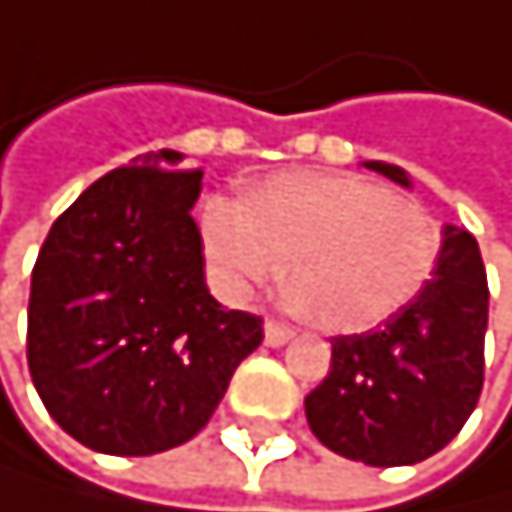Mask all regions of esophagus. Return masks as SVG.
Listing matches in <instances>:
<instances>
[{"instance_id": "34e87169", "label": "esophagus", "mask_w": 512, "mask_h": 512, "mask_svg": "<svg viewBox=\"0 0 512 512\" xmlns=\"http://www.w3.org/2000/svg\"><path fill=\"white\" fill-rule=\"evenodd\" d=\"M291 336H295V330H291L288 323H282V320H266V346H285Z\"/></svg>"}]
</instances>
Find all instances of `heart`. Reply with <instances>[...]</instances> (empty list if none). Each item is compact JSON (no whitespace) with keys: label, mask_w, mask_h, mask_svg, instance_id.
<instances>
[{"label":"heart","mask_w":512,"mask_h":512,"mask_svg":"<svg viewBox=\"0 0 512 512\" xmlns=\"http://www.w3.org/2000/svg\"><path fill=\"white\" fill-rule=\"evenodd\" d=\"M201 240L221 282L246 295L291 259L288 285L320 327L368 330L420 295L439 227L417 201L356 176L288 172L250 195L201 205Z\"/></svg>","instance_id":"1"}]
</instances>
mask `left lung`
<instances>
[{
    "label": "left lung",
    "instance_id": "1",
    "mask_svg": "<svg viewBox=\"0 0 512 512\" xmlns=\"http://www.w3.org/2000/svg\"><path fill=\"white\" fill-rule=\"evenodd\" d=\"M401 185L407 172L365 163ZM487 272L478 240L446 227L423 291L381 327L333 336L330 372L304 397L311 433L336 455L375 468L446 449L484 388Z\"/></svg>",
    "mask_w": 512,
    "mask_h": 512
}]
</instances>
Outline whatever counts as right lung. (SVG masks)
I'll return each mask as SVG.
<instances>
[{
	"label": "right lung",
	"instance_id": "add662e5",
	"mask_svg": "<svg viewBox=\"0 0 512 512\" xmlns=\"http://www.w3.org/2000/svg\"><path fill=\"white\" fill-rule=\"evenodd\" d=\"M147 153L66 208L37 253L28 368L47 413L105 455H156L211 420L262 317L205 285L192 205L201 169Z\"/></svg>",
	"mask_w": 512,
	"mask_h": 512
}]
</instances>
